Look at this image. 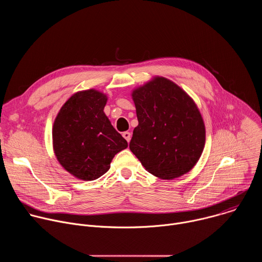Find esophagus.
<instances>
[{"mask_svg": "<svg viewBox=\"0 0 262 262\" xmlns=\"http://www.w3.org/2000/svg\"><path fill=\"white\" fill-rule=\"evenodd\" d=\"M122 136H123V138H124L127 142H129L130 139H132V134H130L129 132H124V133L122 134Z\"/></svg>", "mask_w": 262, "mask_h": 262, "instance_id": "obj_1", "label": "esophagus"}]
</instances>
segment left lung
I'll return each instance as SVG.
<instances>
[{
	"label": "left lung",
	"instance_id": "8db88e82",
	"mask_svg": "<svg viewBox=\"0 0 262 262\" xmlns=\"http://www.w3.org/2000/svg\"><path fill=\"white\" fill-rule=\"evenodd\" d=\"M132 98L139 124L129 149L142 166L164 180L190 172L205 145V124L194 99L159 76L135 88Z\"/></svg>",
	"mask_w": 262,
	"mask_h": 262
}]
</instances>
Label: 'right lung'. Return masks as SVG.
Masks as SVG:
<instances>
[{"label":"right lung","instance_id":"right-lung-1","mask_svg":"<svg viewBox=\"0 0 262 262\" xmlns=\"http://www.w3.org/2000/svg\"><path fill=\"white\" fill-rule=\"evenodd\" d=\"M107 95L96 89L78 91L61 106L53 124V149L59 164L78 179L99 178L127 147L103 108Z\"/></svg>","mask_w":262,"mask_h":262}]
</instances>
